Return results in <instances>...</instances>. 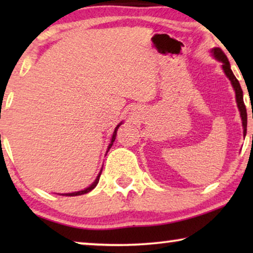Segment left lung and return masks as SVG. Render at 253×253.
<instances>
[{"instance_id":"8db88e82","label":"left lung","mask_w":253,"mask_h":253,"mask_svg":"<svg viewBox=\"0 0 253 253\" xmlns=\"http://www.w3.org/2000/svg\"><path fill=\"white\" fill-rule=\"evenodd\" d=\"M211 53L214 56L215 60H217L219 62L222 63V70L224 72V75L227 76V78L229 79L231 85H233V88L235 91V96H236V103H237V107H238V110H240V114H241V119H242V126H243V136L245 137L247 136V126H248V115H247V108H245V105H244V100H243V91H242L241 88V85L240 83H238L237 78L235 77V75L233 74V71H231L230 69V63L229 61H228V58L226 55L222 50L220 49V48H213L212 50H211Z\"/></svg>"}]
</instances>
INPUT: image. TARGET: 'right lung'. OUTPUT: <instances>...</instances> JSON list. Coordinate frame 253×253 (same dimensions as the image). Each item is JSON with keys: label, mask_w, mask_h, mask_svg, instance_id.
<instances>
[{"label": "right lung", "mask_w": 253, "mask_h": 253, "mask_svg": "<svg viewBox=\"0 0 253 253\" xmlns=\"http://www.w3.org/2000/svg\"><path fill=\"white\" fill-rule=\"evenodd\" d=\"M121 124H122V122L117 124V126L115 127V130H114V133H113L112 140H110V144L108 145V148H107V152H108V151H109V148L113 146L114 141H115V139H116V133H117V129H119V127L121 126ZM101 172H102V168H101V170H100V172H99V174H98V176H96L95 181L93 182L91 185L87 186V188H86V189H84V190H81V191H76V192H70V193H62V196H69V197H71V196H81V195H84V193H87V192H89V191H92V190L94 189L95 186H96V184H98V183H99L100 175H101ZM58 195H60V193H58Z\"/></svg>", "instance_id": "right-lung-1"}]
</instances>
